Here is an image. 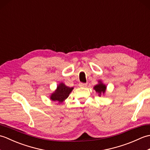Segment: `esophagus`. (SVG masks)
I'll return each instance as SVG.
<instances>
[{
	"label": "esophagus",
	"instance_id": "34e87169",
	"mask_svg": "<svg viewBox=\"0 0 150 150\" xmlns=\"http://www.w3.org/2000/svg\"><path fill=\"white\" fill-rule=\"evenodd\" d=\"M87 85H88L87 83H82V82L79 83V86L80 87H86Z\"/></svg>",
	"mask_w": 150,
	"mask_h": 150
}]
</instances>
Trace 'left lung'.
Segmentation results:
<instances>
[{
    "instance_id": "8db88e82",
    "label": "left lung",
    "mask_w": 150,
    "mask_h": 150,
    "mask_svg": "<svg viewBox=\"0 0 150 150\" xmlns=\"http://www.w3.org/2000/svg\"><path fill=\"white\" fill-rule=\"evenodd\" d=\"M93 89L98 93V95L100 96V95L102 93L104 94L105 93V91H106V85L104 84L103 82L99 81H98V84H97L96 86H95L93 87Z\"/></svg>"
}]
</instances>
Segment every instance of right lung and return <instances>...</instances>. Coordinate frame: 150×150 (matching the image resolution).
I'll return each instance as SVG.
<instances>
[{
    "instance_id": "right-lung-1",
    "label": "right lung",
    "mask_w": 150,
    "mask_h": 150,
    "mask_svg": "<svg viewBox=\"0 0 150 150\" xmlns=\"http://www.w3.org/2000/svg\"><path fill=\"white\" fill-rule=\"evenodd\" d=\"M73 90V88L67 86L64 83H60L56 90L52 93L50 99L53 101H58L59 103H62L66 98L68 97L69 93Z\"/></svg>"
}]
</instances>
